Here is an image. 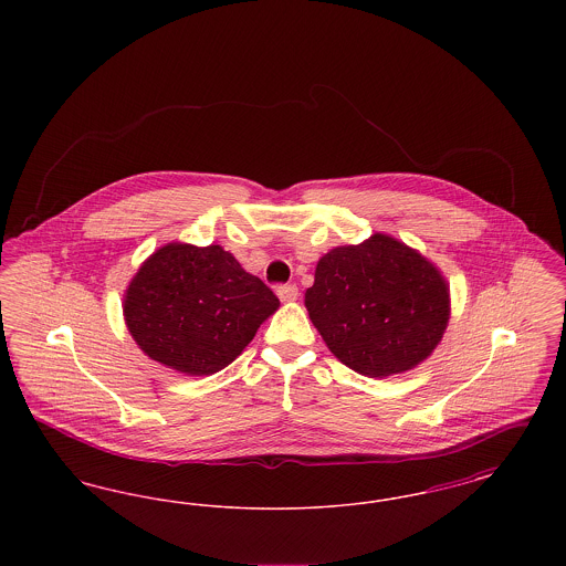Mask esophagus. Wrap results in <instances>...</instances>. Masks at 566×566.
<instances>
[{
  "label": "esophagus",
  "mask_w": 566,
  "mask_h": 566,
  "mask_svg": "<svg viewBox=\"0 0 566 566\" xmlns=\"http://www.w3.org/2000/svg\"><path fill=\"white\" fill-rule=\"evenodd\" d=\"M277 296H280V301L291 303V301H296L298 289H296L295 284H282V286H277Z\"/></svg>",
  "instance_id": "34e87169"
}]
</instances>
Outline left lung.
Listing matches in <instances>:
<instances>
[{
    "instance_id": "1",
    "label": "left lung",
    "mask_w": 566,
    "mask_h": 566,
    "mask_svg": "<svg viewBox=\"0 0 566 566\" xmlns=\"http://www.w3.org/2000/svg\"><path fill=\"white\" fill-rule=\"evenodd\" d=\"M305 307L344 365L386 377L416 367L441 342L450 291L422 254L376 233L324 254Z\"/></svg>"
}]
</instances>
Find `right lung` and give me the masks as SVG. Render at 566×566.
<instances>
[{
  "instance_id": "obj_1",
  "label": "right lung",
  "mask_w": 566,
  "mask_h": 566,
  "mask_svg": "<svg viewBox=\"0 0 566 566\" xmlns=\"http://www.w3.org/2000/svg\"><path fill=\"white\" fill-rule=\"evenodd\" d=\"M280 301L220 245L167 243L135 273L125 321L153 360L187 376L233 363Z\"/></svg>"
}]
</instances>
